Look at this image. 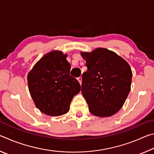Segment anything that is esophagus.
<instances>
[{
	"label": "esophagus",
	"instance_id": "esophagus-1",
	"mask_svg": "<svg viewBox=\"0 0 154 154\" xmlns=\"http://www.w3.org/2000/svg\"><path fill=\"white\" fill-rule=\"evenodd\" d=\"M77 80H78V82H79V83H80V85H82V78L81 77H78L77 78Z\"/></svg>",
	"mask_w": 154,
	"mask_h": 154
}]
</instances>
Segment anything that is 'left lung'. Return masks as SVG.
Returning a JSON list of instances; mask_svg holds the SVG:
<instances>
[{
    "mask_svg": "<svg viewBox=\"0 0 154 154\" xmlns=\"http://www.w3.org/2000/svg\"><path fill=\"white\" fill-rule=\"evenodd\" d=\"M81 55L88 67L82 75V92L90 112L100 118L118 113L130 91L132 72L130 65L105 48L81 51Z\"/></svg>",
    "mask_w": 154,
    "mask_h": 154,
    "instance_id": "1",
    "label": "left lung"
}]
</instances>
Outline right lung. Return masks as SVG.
Segmentation results:
<instances>
[{
	"label": "right lung",
	"instance_id": "right-lung-1",
	"mask_svg": "<svg viewBox=\"0 0 154 154\" xmlns=\"http://www.w3.org/2000/svg\"><path fill=\"white\" fill-rule=\"evenodd\" d=\"M67 54L58 50L46 54L28 72V90L36 107L49 116L69 112L74 96L81 90L75 78L70 75Z\"/></svg>",
	"mask_w": 154,
	"mask_h": 154
}]
</instances>
